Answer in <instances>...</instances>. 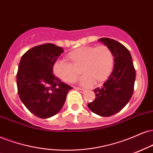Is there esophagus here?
Wrapping results in <instances>:
<instances>
[{"label": "esophagus", "instance_id": "obj_1", "mask_svg": "<svg viewBox=\"0 0 153 153\" xmlns=\"http://www.w3.org/2000/svg\"><path fill=\"white\" fill-rule=\"evenodd\" d=\"M75 90H76V91H79L80 92V93H84L85 92V91L84 89H82V88H75Z\"/></svg>", "mask_w": 153, "mask_h": 153}]
</instances>
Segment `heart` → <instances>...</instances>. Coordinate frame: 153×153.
I'll use <instances>...</instances> for the list:
<instances>
[{
  "label": "heart",
  "instance_id": "heart-1",
  "mask_svg": "<svg viewBox=\"0 0 153 153\" xmlns=\"http://www.w3.org/2000/svg\"><path fill=\"white\" fill-rule=\"evenodd\" d=\"M64 61L55 62L53 72L62 81L72 83L77 80L78 73L75 68L80 67L82 76L79 82L84 87L100 85L109 78L114 67L113 52L105 45L85 46L73 50L65 56Z\"/></svg>",
  "mask_w": 153,
  "mask_h": 153
}]
</instances>
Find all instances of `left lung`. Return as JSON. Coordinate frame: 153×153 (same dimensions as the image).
Returning a JSON list of instances; mask_svg holds the SVG:
<instances>
[{"mask_svg": "<svg viewBox=\"0 0 153 153\" xmlns=\"http://www.w3.org/2000/svg\"><path fill=\"white\" fill-rule=\"evenodd\" d=\"M108 47L114 56V68L101 88L93 90L96 97L88 104L93 113L102 117L115 115L128 103L134 91L135 70L128 49L116 40L108 38L98 40Z\"/></svg>", "mask_w": 153, "mask_h": 153, "instance_id": "1", "label": "left lung"}]
</instances>
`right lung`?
I'll list each match as a JSON object with an SVG mask.
<instances>
[{
  "instance_id": "1",
  "label": "right lung",
  "mask_w": 153,
  "mask_h": 153,
  "mask_svg": "<svg viewBox=\"0 0 153 153\" xmlns=\"http://www.w3.org/2000/svg\"><path fill=\"white\" fill-rule=\"evenodd\" d=\"M62 48L46 43L28 50L18 65L17 88L20 99L30 113L40 118L56 115L73 88L53 73V65Z\"/></svg>"
}]
</instances>
